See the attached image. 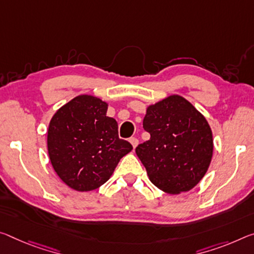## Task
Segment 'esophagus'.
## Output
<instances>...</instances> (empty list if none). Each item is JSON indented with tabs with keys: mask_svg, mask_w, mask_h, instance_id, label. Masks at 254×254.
Segmentation results:
<instances>
[{
	"mask_svg": "<svg viewBox=\"0 0 254 254\" xmlns=\"http://www.w3.org/2000/svg\"><path fill=\"white\" fill-rule=\"evenodd\" d=\"M128 141H130V143L132 144V147H133V148H135L136 146H138V143H139V140L136 139V138H130V140H128Z\"/></svg>",
	"mask_w": 254,
	"mask_h": 254,
	"instance_id": "34e87169",
	"label": "esophagus"
}]
</instances>
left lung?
I'll use <instances>...</instances> for the list:
<instances>
[{
  "instance_id": "1",
  "label": "left lung",
  "mask_w": 254,
  "mask_h": 254,
  "mask_svg": "<svg viewBox=\"0 0 254 254\" xmlns=\"http://www.w3.org/2000/svg\"><path fill=\"white\" fill-rule=\"evenodd\" d=\"M143 128L148 141L135 148L150 182L168 194L192 190L209 168L214 151L206 118L180 95L148 105Z\"/></svg>"
}]
</instances>
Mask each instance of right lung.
<instances>
[{
    "label": "right lung",
    "mask_w": 254,
    "mask_h": 254,
    "mask_svg": "<svg viewBox=\"0 0 254 254\" xmlns=\"http://www.w3.org/2000/svg\"><path fill=\"white\" fill-rule=\"evenodd\" d=\"M108 104L79 95L52 118L47 150L52 166L72 190L88 192L106 183L122 157L132 150L119 138L118 122L106 115Z\"/></svg>",
    "instance_id": "right-lung-1"
}]
</instances>
